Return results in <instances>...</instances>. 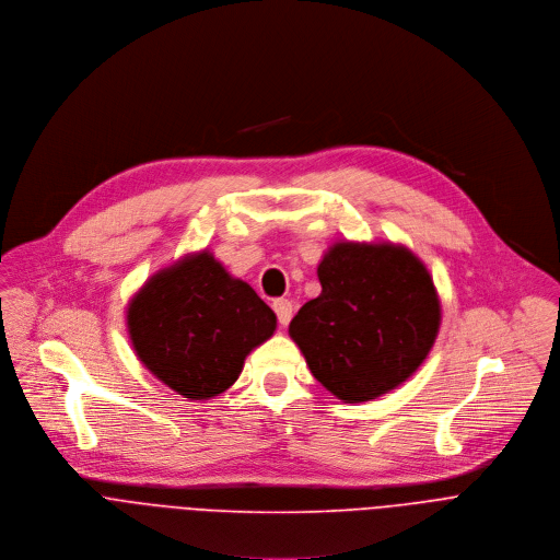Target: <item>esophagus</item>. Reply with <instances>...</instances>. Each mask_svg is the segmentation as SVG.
Masks as SVG:
<instances>
[{
  "label": "esophagus",
  "mask_w": 560,
  "mask_h": 560,
  "mask_svg": "<svg viewBox=\"0 0 560 560\" xmlns=\"http://www.w3.org/2000/svg\"><path fill=\"white\" fill-rule=\"evenodd\" d=\"M273 311H276L278 322H280L282 326H287V324L291 322V317H293V304H291L289 300H284V298L273 300Z\"/></svg>",
  "instance_id": "esophagus-1"
}]
</instances>
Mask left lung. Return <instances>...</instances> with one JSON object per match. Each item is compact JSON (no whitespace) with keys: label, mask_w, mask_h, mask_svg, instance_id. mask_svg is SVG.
I'll return each mask as SVG.
<instances>
[{"label":"left lung","mask_w":560,"mask_h":560,"mask_svg":"<svg viewBox=\"0 0 560 560\" xmlns=\"http://www.w3.org/2000/svg\"><path fill=\"white\" fill-rule=\"evenodd\" d=\"M322 293L289 324L313 377L362 404L404 384L428 358L441 302L425 265L395 243H335L317 265Z\"/></svg>","instance_id":"obj_1"}]
</instances>
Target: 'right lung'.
<instances>
[{
	"instance_id": "1",
	"label": "right lung",
	"mask_w": 560,
	"mask_h": 560,
	"mask_svg": "<svg viewBox=\"0 0 560 560\" xmlns=\"http://www.w3.org/2000/svg\"><path fill=\"white\" fill-rule=\"evenodd\" d=\"M273 330L276 313L207 249L154 273L128 304L137 358L187 399L225 393Z\"/></svg>"
}]
</instances>
